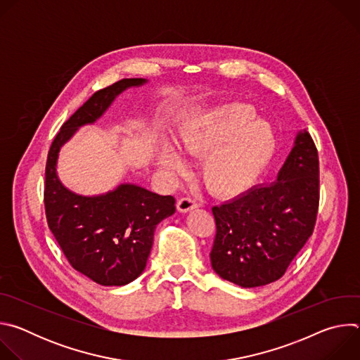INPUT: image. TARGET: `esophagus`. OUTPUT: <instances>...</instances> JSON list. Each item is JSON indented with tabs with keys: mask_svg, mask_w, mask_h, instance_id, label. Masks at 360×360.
Returning <instances> with one entry per match:
<instances>
[{
	"mask_svg": "<svg viewBox=\"0 0 360 360\" xmlns=\"http://www.w3.org/2000/svg\"><path fill=\"white\" fill-rule=\"evenodd\" d=\"M198 200L192 196H185V198H181L176 203V208L179 212H189L195 208H198Z\"/></svg>",
	"mask_w": 360,
	"mask_h": 360,
	"instance_id": "1",
	"label": "esophagus"
}]
</instances>
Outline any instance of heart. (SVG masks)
<instances>
[{
	"label": "heart",
	"instance_id": "b5f03b06",
	"mask_svg": "<svg viewBox=\"0 0 360 360\" xmlns=\"http://www.w3.org/2000/svg\"><path fill=\"white\" fill-rule=\"evenodd\" d=\"M210 121L231 132L203 158L202 179L218 196L240 195L258 182L269 167L276 150L275 134L268 124L256 121L242 107L218 111ZM211 143L210 132H192L176 139V149L184 155H202ZM158 162L167 168H181V161L169 148L158 152Z\"/></svg>",
	"mask_w": 360,
	"mask_h": 360
}]
</instances>
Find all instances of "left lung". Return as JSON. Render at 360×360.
<instances>
[{"label": "left lung", "instance_id": "8db88e82", "mask_svg": "<svg viewBox=\"0 0 360 360\" xmlns=\"http://www.w3.org/2000/svg\"><path fill=\"white\" fill-rule=\"evenodd\" d=\"M318 208V149L309 132L302 131L276 182L255 186L212 208L214 271L242 288L278 281L311 238Z\"/></svg>", "mask_w": 360, "mask_h": 360}]
</instances>
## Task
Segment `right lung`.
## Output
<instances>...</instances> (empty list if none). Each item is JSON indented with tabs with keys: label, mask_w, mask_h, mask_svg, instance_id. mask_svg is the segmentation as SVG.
<instances>
[{
	"label": "right lung",
	"mask_w": 360,
	"mask_h": 360,
	"mask_svg": "<svg viewBox=\"0 0 360 360\" xmlns=\"http://www.w3.org/2000/svg\"><path fill=\"white\" fill-rule=\"evenodd\" d=\"M145 82L143 78H125L96 91L63 124L46 158L44 203L48 228L70 265L102 286L127 285L143 272L153 232L175 212V198L132 184H122L105 195H77L58 179V152L79 127L104 114L117 95Z\"/></svg>",
	"instance_id": "add662e5"
}]
</instances>
